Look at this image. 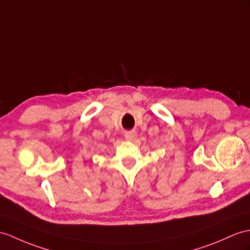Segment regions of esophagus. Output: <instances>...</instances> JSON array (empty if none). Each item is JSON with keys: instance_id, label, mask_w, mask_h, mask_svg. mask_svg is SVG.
<instances>
[{"instance_id": "1", "label": "esophagus", "mask_w": 250, "mask_h": 250, "mask_svg": "<svg viewBox=\"0 0 250 250\" xmlns=\"http://www.w3.org/2000/svg\"><path fill=\"white\" fill-rule=\"evenodd\" d=\"M136 138H137V132L135 130H130V131L125 132V139L127 140V141H132V140Z\"/></svg>"}]
</instances>
